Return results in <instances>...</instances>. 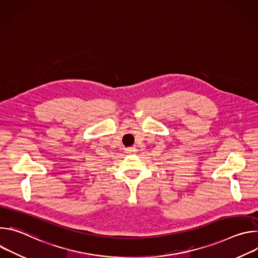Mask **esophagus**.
I'll return each instance as SVG.
<instances>
[{
  "mask_svg": "<svg viewBox=\"0 0 258 258\" xmlns=\"http://www.w3.org/2000/svg\"><path fill=\"white\" fill-rule=\"evenodd\" d=\"M125 152L126 153H134V152H136V148H134V147H132V148H127V149H125Z\"/></svg>",
  "mask_w": 258,
  "mask_h": 258,
  "instance_id": "1",
  "label": "esophagus"
}]
</instances>
